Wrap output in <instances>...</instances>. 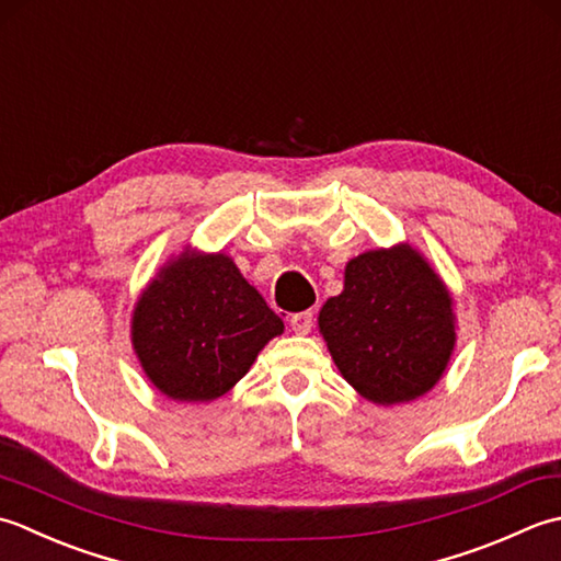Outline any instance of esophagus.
<instances>
[{"label": "esophagus", "instance_id": "obj_1", "mask_svg": "<svg viewBox=\"0 0 561 561\" xmlns=\"http://www.w3.org/2000/svg\"><path fill=\"white\" fill-rule=\"evenodd\" d=\"M312 324H314V314H312L310 310H307V312H297V314L290 317V327H293L295 334H300V336L310 334Z\"/></svg>", "mask_w": 561, "mask_h": 561}]
</instances>
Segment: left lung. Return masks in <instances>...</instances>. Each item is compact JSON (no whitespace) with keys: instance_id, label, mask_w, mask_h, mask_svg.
Returning a JSON list of instances; mask_svg holds the SVG:
<instances>
[{"instance_id":"8db88e82","label":"left lung","mask_w":561,"mask_h":561,"mask_svg":"<svg viewBox=\"0 0 561 561\" xmlns=\"http://www.w3.org/2000/svg\"><path fill=\"white\" fill-rule=\"evenodd\" d=\"M317 324L344 380L380 407L431 392L457 341L448 285L407 242L353 256Z\"/></svg>"}]
</instances>
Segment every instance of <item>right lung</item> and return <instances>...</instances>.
I'll use <instances>...</instances> for the list:
<instances>
[{"label": "right lung", "instance_id": "right-lung-1", "mask_svg": "<svg viewBox=\"0 0 561 561\" xmlns=\"http://www.w3.org/2000/svg\"><path fill=\"white\" fill-rule=\"evenodd\" d=\"M283 319L225 251L184 247L137 297L130 341L159 392L174 402H213L230 392Z\"/></svg>", "mask_w": 561, "mask_h": 561}]
</instances>
